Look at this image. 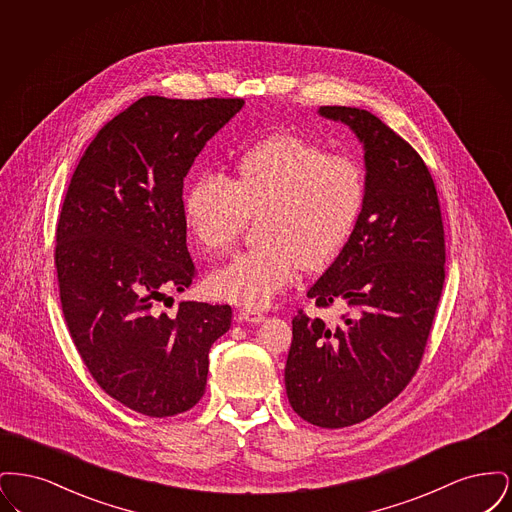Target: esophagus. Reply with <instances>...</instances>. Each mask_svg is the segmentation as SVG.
Instances as JSON below:
<instances>
[{
  "instance_id": "1",
  "label": "esophagus",
  "mask_w": 512,
  "mask_h": 512,
  "mask_svg": "<svg viewBox=\"0 0 512 512\" xmlns=\"http://www.w3.org/2000/svg\"><path fill=\"white\" fill-rule=\"evenodd\" d=\"M238 320L249 322V324H259V322L265 320V315L259 313V311H253V309H242V311L238 313Z\"/></svg>"
}]
</instances>
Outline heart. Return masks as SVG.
<instances>
[{"label": "heart", "mask_w": 512, "mask_h": 512, "mask_svg": "<svg viewBox=\"0 0 512 512\" xmlns=\"http://www.w3.org/2000/svg\"><path fill=\"white\" fill-rule=\"evenodd\" d=\"M363 163L320 142L276 134L245 147L226 176L197 174L184 195V217L197 244L232 249L249 217L263 245L236 255L207 278V290L251 309L270 305L301 272L334 263L365 213Z\"/></svg>", "instance_id": "heart-1"}]
</instances>
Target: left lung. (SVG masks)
I'll use <instances>...</instances> for the list:
<instances>
[{
	"label": "left lung",
	"instance_id": "left-lung-1",
	"mask_svg": "<svg viewBox=\"0 0 512 512\" xmlns=\"http://www.w3.org/2000/svg\"><path fill=\"white\" fill-rule=\"evenodd\" d=\"M365 144V213L340 257L307 292L318 309H345L338 326L293 318L286 391L320 428L359 424L413 380L445 282L438 192L422 157L365 109L324 105Z\"/></svg>",
	"mask_w": 512,
	"mask_h": 512
}]
</instances>
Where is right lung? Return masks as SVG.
<instances>
[{
    "mask_svg": "<svg viewBox=\"0 0 512 512\" xmlns=\"http://www.w3.org/2000/svg\"><path fill=\"white\" fill-rule=\"evenodd\" d=\"M242 105L140 98L99 130L67 188L53 253L63 317L99 388L136 413L197 405L211 345L230 328V305L182 301L169 317L155 303L197 274L184 176Z\"/></svg>",
    "mask_w": 512,
    "mask_h": 512,
    "instance_id": "right-lung-1",
    "label": "right lung"
}]
</instances>
